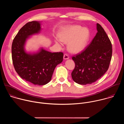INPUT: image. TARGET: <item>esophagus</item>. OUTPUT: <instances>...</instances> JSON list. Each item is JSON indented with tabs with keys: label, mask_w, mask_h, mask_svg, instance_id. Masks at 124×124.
I'll return each instance as SVG.
<instances>
[{
	"label": "esophagus",
	"mask_w": 124,
	"mask_h": 124,
	"mask_svg": "<svg viewBox=\"0 0 124 124\" xmlns=\"http://www.w3.org/2000/svg\"><path fill=\"white\" fill-rule=\"evenodd\" d=\"M69 58V55L67 54H64V59H68Z\"/></svg>",
	"instance_id": "esophagus-1"
}]
</instances>
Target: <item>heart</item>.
I'll return each mask as SVG.
<instances>
[{"mask_svg":"<svg viewBox=\"0 0 124 124\" xmlns=\"http://www.w3.org/2000/svg\"><path fill=\"white\" fill-rule=\"evenodd\" d=\"M60 40L63 42H68V48L70 52L78 53L83 50L87 46L90 38V32L86 28L79 25H71L65 28L59 35ZM57 45L61 41L55 39Z\"/></svg>","mask_w":124,"mask_h":124,"instance_id":"b5f03b06","label":"heart"}]
</instances>
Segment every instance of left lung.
<instances>
[{"mask_svg": "<svg viewBox=\"0 0 124 124\" xmlns=\"http://www.w3.org/2000/svg\"><path fill=\"white\" fill-rule=\"evenodd\" d=\"M98 32L86 48L72 57L75 67L72 73L76 83L91 84L108 70L112 54V44L101 26L97 24Z\"/></svg>", "mask_w": 124, "mask_h": 124, "instance_id": "8db88e82", "label": "left lung"}]
</instances>
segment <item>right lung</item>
<instances>
[{
	"label": "right lung",
	"instance_id": "right-lung-1",
	"mask_svg": "<svg viewBox=\"0 0 124 124\" xmlns=\"http://www.w3.org/2000/svg\"><path fill=\"white\" fill-rule=\"evenodd\" d=\"M40 30L39 22L25 24L13 40L12 57L16 71L23 79L34 85H44L50 81L55 67L62 62L63 53H52L42 48L36 54H27L24 48L26 39Z\"/></svg>",
	"mask_w": 124,
	"mask_h": 124
}]
</instances>
